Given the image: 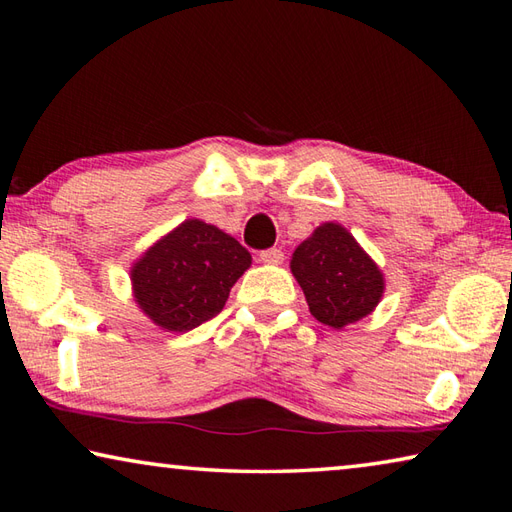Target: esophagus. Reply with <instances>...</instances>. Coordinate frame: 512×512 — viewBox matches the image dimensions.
<instances>
[{"mask_svg":"<svg viewBox=\"0 0 512 512\" xmlns=\"http://www.w3.org/2000/svg\"><path fill=\"white\" fill-rule=\"evenodd\" d=\"M259 262H262V264H270V266H277V264L284 262V253H281L279 248L262 250V253H259Z\"/></svg>","mask_w":512,"mask_h":512,"instance_id":"obj_1","label":"esophagus"}]
</instances>
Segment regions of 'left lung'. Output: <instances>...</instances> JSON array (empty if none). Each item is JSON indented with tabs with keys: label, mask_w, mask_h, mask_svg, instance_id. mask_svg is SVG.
<instances>
[{
	"label": "left lung",
	"mask_w": 512,
	"mask_h": 512,
	"mask_svg": "<svg viewBox=\"0 0 512 512\" xmlns=\"http://www.w3.org/2000/svg\"><path fill=\"white\" fill-rule=\"evenodd\" d=\"M290 270L312 317L341 330L374 312L385 290L376 262L341 224L325 222L297 246Z\"/></svg>",
	"instance_id": "left-lung-1"
}]
</instances>
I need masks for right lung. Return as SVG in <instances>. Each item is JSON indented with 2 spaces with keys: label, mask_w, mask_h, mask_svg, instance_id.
<instances>
[{
  "label": "right lung",
  "mask_w": 512,
  "mask_h": 512,
  "mask_svg": "<svg viewBox=\"0 0 512 512\" xmlns=\"http://www.w3.org/2000/svg\"><path fill=\"white\" fill-rule=\"evenodd\" d=\"M250 253L213 224L184 220L132 266L138 308L167 332H189L220 314Z\"/></svg>",
  "instance_id": "add662e5"
}]
</instances>
